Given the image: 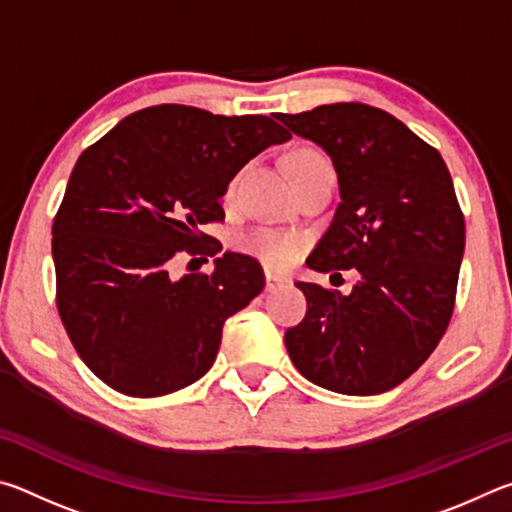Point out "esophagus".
Returning a JSON list of instances; mask_svg holds the SVG:
<instances>
[{"instance_id": "esophagus-1", "label": "esophagus", "mask_w": 512, "mask_h": 512, "mask_svg": "<svg viewBox=\"0 0 512 512\" xmlns=\"http://www.w3.org/2000/svg\"><path fill=\"white\" fill-rule=\"evenodd\" d=\"M289 282H291L289 277L266 271V291H275L277 287H282V284H289Z\"/></svg>"}]
</instances>
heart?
Returning <instances> with one entry per match:
<instances>
[{
	"label": "heart",
	"mask_w": 512,
	"mask_h": 512,
	"mask_svg": "<svg viewBox=\"0 0 512 512\" xmlns=\"http://www.w3.org/2000/svg\"><path fill=\"white\" fill-rule=\"evenodd\" d=\"M332 167L323 153L316 149H298L289 155V169L291 176H305V173L314 169ZM239 185V173L232 176L225 185V198H232ZM237 248L241 253L259 259V262L271 266V268H287L291 266L302 253V239L289 232H277V230H253L248 235L237 239Z\"/></svg>",
	"instance_id": "obj_1"
}]
</instances>
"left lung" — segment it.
<instances>
[{"label":"left lung","mask_w":512,"mask_h":512,"mask_svg":"<svg viewBox=\"0 0 512 512\" xmlns=\"http://www.w3.org/2000/svg\"><path fill=\"white\" fill-rule=\"evenodd\" d=\"M277 119L316 142L339 176L341 203L309 268L361 275L350 296L296 284L307 314L284 334L289 357L327 391H391L429 359L454 311L465 219L447 164L400 119L366 103Z\"/></svg>","instance_id":"1"}]
</instances>
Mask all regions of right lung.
Returning a JSON list of instances; mask_svg holds the SVG:
<instances>
[{
  "instance_id": "obj_1",
  "label": "right lung",
  "mask_w": 512,
  "mask_h": 512,
  "mask_svg": "<svg viewBox=\"0 0 512 512\" xmlns=\"http://www.w3.org/2000/svg\"><path fill=\"white\" fill-rule=\"evenodd\" d=\"M291 133L264 115L162 103L81 153L51 228L56 305L85 366L115 391L158 397L212 368L223 323L264 289L257 259L223 253L171 280L178 253L216 255L201 225L248 160Z\"/></svg>"
}]
</instances>
